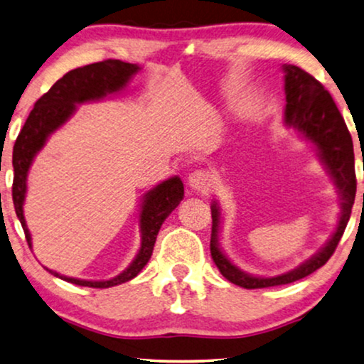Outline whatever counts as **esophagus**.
Listing matches in <instances>:
<instances>
[{
    "label": "esophagus",
    "mask_w": 364,
    "mask_h": 364,
    "mask_svg": "<svg viewBox=\"0 0 364 364\" xmlns=\"http://www.w3.org/2000/svg\"><path fill=\"white\" fill-rule=\"evenodd\" d=\"M188 186H191L193 191H198V192L210 191L212 187L210 173L207 171H193L191 176H188Z\"/></svg>",
    "instance_id": "obj_1"
}]
</instances>
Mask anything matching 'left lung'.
Wrapping results in <instances>:
<instances>
[{
    "mask_svg": "<svg viewBox=\"0 0 364 364\" xmlns=\"http://www.w3.org/2000/svg\"><path fill=\"white\" fill-rule=\"evenodd\" d=\"M285 73V124L295 127L306 141L316 147L318 157L330 173L340 196V217L336 230L326 245L315 253L310 260L301 263L295 270L282 273L277 277H253L242 272L240 268L225 257L218 245V230H220V207L217 202L212 203V237L210 253L213 262L228 282L242 288H268L287 285L301 280L325 265L335 253L340 243L346 223L350 220L353 203L356 196V173H355V152H353L351 134L348 131L345 119L338 111L330 92L316 81L311 74L303 71L293 64L283 66Z\"/></svg>",
    "mask_w": 364,
    "mask_h": 364,
    "instance_id": "obj_1",
    "label": "left lung"
}]
</instances>
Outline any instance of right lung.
I'll return each instance as SVG.
<instances>
[{"instance_id":"right-lung-1","label":"right lung","mask_w":364,"mask_h":364,"mask_svg":"<svg viewBox=\"0 0 364 364\" xmlns=\"http://www.w3.org/2000/svg\"><path fill=\"white\" fill-rule=\"evenodd\" d=\"M139 71H141V68L137 64L122 63L119 59H106L101 63L87 64V66L73 69V71L64 74L34 104L33 111L29 112L13 147V203L29 247H31V233H29L26 220H24L23 203L24 197H26V177L36 154L46 144L48 137L76 112V104L99 101L109 94L122 91L134 74ZM182 198L183 183L178 177L164 181L144 196L141 208V248H139L137 257L134 258L131 265L111 280L87 282L59 275L53 270L49 272L61 280L91 288H109L132 280L147 265L164 220L171 215V212L181 203Z\"/></svg>"}]
</instances>
